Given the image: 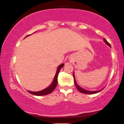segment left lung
Returning a JSON list of instances; mask_svg holds the SVG:
<instances>
[{
	"mask_svg": "<svg viewBox=\"0 0 124 124\" xmlns=\"http://www.w3.org/2000/svg\"><path fill=\"white\" fill-rule=\"evenodd\" d=\"M104 42H106V43L107 44V45H108V46H111L110 44H109V42H108V41H107L106 39H105V38H104ZM73 78H74V82H75V86H76L77 89H78V90L79 91V92H81V93H84V94H94V93H97V92H100V91H87V90H86L82 89V88H81L79 86V85H78V84L76 83V81H75V76H74V73H73Z\"/></svg>",
	"mask_w": 124,
	"mask_h": 124,
	"instance_id": "1",
	"label": "left lung"
}]
</instances>
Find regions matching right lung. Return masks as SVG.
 I'll use <instances>...</instances> for the list:
<instances>
[{"mask_svg": "<svg viewBox=\"0 0 124 124\" xmlns=\"http://www.w3.org/2000/svg\"><path fill=\"white\" fill-rule=\"evenodd\" d=\"M27 35V36H28ZM26 36V37H27ZM64 64H62V65H59L58 66L57 71H56V75H55V78H54L53 82L51 85L49 86L48 87L46 88L45 89L39 91V92H31V91H28V93H30V94H32L35 95V96H45V95H47L48 94H50L51 93H52V92L54 90V89H55L56 87V85H57L58 83V74H59V71H60L61 69L63 66Z\"/></svg>", "mask_w": 124, "mask_h": 124, "instance_id": "1", "label": "right lung"}]
</instances>
